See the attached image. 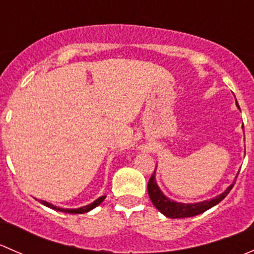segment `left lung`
I'll return each instance as SVG.
<instances>
[{
    "instance_id": "left-lung-1",
    "label": "left lung",
    "mask_w": 254,
    "mask_h": 254,
    "mask_svg": "<svg viewBox=\"0 0 254 254\" xmlns=\"http://www.w3.org/2000/svg\"><path fill=\"white\" fill-rule=\"evenodd\" d=\"M236 106L237 108L240 109V106H238L237 101H236ZM234 184L235 182L232 184H230V186L227 187L221 194L209 199V200H203V201H199V203H178V201L172 200V199H170L168 196H166L165 194H163V191L161 190L157 182H156V168H155V172H153V175L151 176L150 181H148L147 191L153 205L156 206V209H157L158 211L162 212L165 216L170 217V219H183V217L195 216V215L201 214V212L209 210L210 207L219 204L220 201H221L222 199L230 193V190L232 189Z\"/></svg>"
}]
</instances>
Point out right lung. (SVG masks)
<instances>
[{"mask_svg": "<svg viewBox=\"0 0 254 254\" xmlns=\"http://www.w3.org/2000/svg\"><path fill=\"white\" fill-rule=\"evenodd\" d=\"M106 199V195L103 196H99L97 200H94L93 203L88 204V205H84V206H81V207H77V209H65V207H60V206H56V205H53L51 203H48V201H44V200H39L40 203L43 204V205L50 207V209L53 210H56V211H61V212H67V214H84V212H88L91 211L92 209H94L96 206H98L99 204L102 203V201Z\"/></svg>", "mask_w": 254, "mask_h": 254, "instance_id": "right-lung-1", "label": "right lung"}]
</instances>
